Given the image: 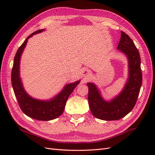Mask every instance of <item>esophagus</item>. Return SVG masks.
Masks as SVG:
<instances>
[{"instance_id":"obj_1","label":"esophagus","mask_w":155,"mask_h":155,"mask_svg":"<svg viewBox=\"0 0 155 155\" xmlns=\"http://www.w3.org/2000/svg\"><path fill=\"white\" fill-rule=\"evenodd\" d=\"M89 74V71L88 70H83V76H87Z\"/></svg>"}]
</instances>
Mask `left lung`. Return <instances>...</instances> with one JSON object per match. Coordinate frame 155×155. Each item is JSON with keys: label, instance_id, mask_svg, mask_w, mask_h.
<instances>
[{"label": "left lung", "instance_id": "1", "mask_svg": "<svg viewBox=\"0 0 155 155\" xmlns=\"http://www.w3.org/2000/svg\"><path fill=\"white\" fill-rule=\"evenodd\" d=\"M117 49L126 56L128 61V78L121 91L112 99L107 100L95 83H87L90 110L94 116L102 120H118L129 114L136 104L142 86L139 51L133 40L122 31Z\"/></svg>", "mask_w": 155, "mask_h": 155}]
</instances>
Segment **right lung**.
Returning <instances> with one entry per match:
<instances>
[{
	"label": "right lung",
	"instance_id": "1",
	"mask_svg": "<svg viewBox=\"0 0 155 155\" xmlns=\"http://www.w3.org/2000/svg\"><path fill=\"white\" fill-rule=\"evenodd\" d=\"M45 29L37 30L27 37L18 49L13 61L12 71V83L14 93L22 111L30 118L41 121H49L58 118L63 114L68 97L80 80L65 85L57 95L49 100H39L30 96L23 86L20 75V63L22 54L28 40L34 35L43 32Z\"/></svg>",
	"mask_w": 155,
	"mask_h": 155
}]
</instances>
